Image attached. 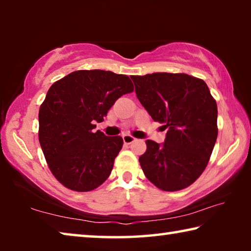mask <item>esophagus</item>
<instances>
[{
	"label": "esophagus",
	"mask_w": 251,
	"mask_h": 251,
	"mask_svg": "<svg viewBox=\"0 0 251 251\" xmlns=\"http://www.w3.org/2000/svg\"><path fill=\"white\" fill-rule=\"evenodd\" d=\"M135 141H136V138H134L133 136H130V135L123 136V142H124V144H126V145H130V144L134 143Z\"/></svg>",
	"instance_id": "obj_1"
}]
</instances>
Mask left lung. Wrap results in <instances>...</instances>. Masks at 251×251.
Wrapping results in <instances>:
<instances>
[{"label":"left lung","instance_id":"left-lung-1","mask_svg":"<svg viewBox=\"0 0 251 251\" xmlns=\"http://www.w3.org/2000/svg\"><path fill=\"white\" fill-rule=\"evenodd\" d=\"M138 100L167 128L163 144L147 139L145 176L166 192L184 189L205 171L217 139V104L202 79L187 74L131 76Z\"/></svg>","mask_w":251,"mask_h":251}]
</instances>
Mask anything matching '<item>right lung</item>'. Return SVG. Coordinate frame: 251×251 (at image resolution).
Instances as JSON below:
<instances>
[{"mask_svg": "<svg viewBox=\"0 0 251 251\" xmlns=\"http://www.w3.org/2000/svg\"><path fill=\"white\" fill-rule=\"evenodd\" d=\"M134 91L127 75L76 71L55 82L39 113V139L55 178L66 188L90 192L110 175L121 136L93 133L121 96Z\"/></svg>", "mask_w": 251, "mask_h": 251, "instance_id": "obj_1", "label": "right lung"}]
</instances>
